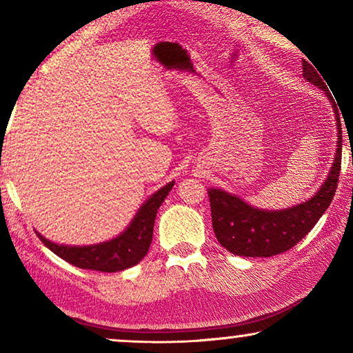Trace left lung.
<instances>
[{
    "label": "left lung",
    "mask_w": 353,
    "mask_h": 353,
    "mask_svg": "<svg viewBox=\"0 0 353 353\" xmlns=\"http://www.w3.org/2000/svg\"><path fill=\"white\" fill-rule=\"evenodd\" d=\"M303 77L318 88L323 90L331 101L337 123V149L330 175L323 186L310 199L302 204L283 210H260L230 194L223 190H207L210 199L212 225L219 243L231 254L241 257H272L292 249L299 241L305 238L320 216L330 207L336 194L341 172L342 156V128L337 105L332 99L325 77L318 74L316 67L302 62Z\"/></svg>",
    "instance_id": "left-lung-1"
}]
</instances>
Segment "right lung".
<instances>
[{
	"instance_id": "obj_1",
	"label": "right lung",
	"mask_w": 353,
	"mask_h": 353,
	"mask_svg": "<svg viewBox=\"0 0 353 353\" xmlns=\"http://www.w3.org/2000/svg\"><path fill=\"white\" fill-rule=\"evenodd\" d=\"M175 181H170L157 192H154L139 207L128 228L120 233L117 238L105 241V243L91 245H62L51 243L50 239L43 238L40 233L37 234L48 249L74 267L104 273L122 272V270L134 267L141 262V259L148 254L149 245L152 243L154 220H156L157 210L165 201Z\"/></svg>"
}]
</instances>
